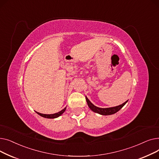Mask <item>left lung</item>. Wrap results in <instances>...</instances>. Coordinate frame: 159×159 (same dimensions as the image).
<instances>
[{"label": "left lung", "mask_w": 159, "mask_h": 159, "mask_svg": "<svg viewBox=\"0 0 159 159\" xmlns=\"http://www.w3.org/2000/svg\"><path fill=\"white\" fill-rule=\"evenodd\" d=\"M86 99L88 105L91 110H92L93 112H95L97 113L101 114L102 115H112V114L116 113L117 111H119L128 102V101H127L125 102H124L123 104H122L119 106H115V107H107V108H101V107H97L95 105H93L89 101V100L87 97H86Z\"/></svg>", "instance_id": "obj_1"}]
</instances>
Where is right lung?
<instances>
[{
	"mask_svg": "<svg viewBox=\"0 0 159 159\" xmlns=\"http://www.w3.org/2000/svg\"><path fill=\"white\" fill-rule=\"evenodd\" d=\"M66 107H64V109L61 111H60L59 112L54 113V114H43V113H40L39 112H37L39 115H40L41 116H43V117L44 118H47V119H55V118H57L58 116H61L66 110Z\"/></svg>",
	"mask_w": 159,
	"mask_h": 159,
	"instance_id": "right-lung-1",
	"label": "right lung"
}]
</instances>
